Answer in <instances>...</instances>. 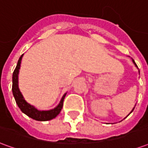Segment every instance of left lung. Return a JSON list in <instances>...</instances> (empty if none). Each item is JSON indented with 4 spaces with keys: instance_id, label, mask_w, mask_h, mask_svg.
<instances>
[{
    "instance_id": "left-lung-1",
    "label": "left lung",
    "mask_w": 148,
    "mask_h": 148,
    "mask_svg": "<svg viewBox=\"0 0 148 148\" xmlns=\"http://www.w3.org/2000/svg\"><path fill=\"white\" fill-rule=\"evenodd\" d=\"M132 62H133V63H134V64H135V66H136V67H137V65L136 64V62H135V61H134L133 59H132ZM139 72H140V71H139ZM134 108H135V107H134ZM134 108H133V109L132 110V112L134 110ZM131 112H130V113H131ZM130 113H129V114H130ZM129 114H128V115H129ZM128 115H127V116H128Z\"/></svg>"
}]
</instances>
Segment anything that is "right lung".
I'll use <instances>...</instances> for the list:
<instances>
[{
    "instance_id": "add662e5",
    "label": "right lung",
    "mask_w": 148,
    "mask_h": 148,
    "mask_svg": "<svg viewBox=\"0 0 148 148\" xmlns=\"http://www.w3.org/2000/svg\"><path fill=\"white\" fill-rule=\"evenodd\" d=\"M22 55L19 58L18 60L17 65L16 66V69L14 70V72L12 74V93H13V96H14L15 101L17 104L18 107L21 109V110L24 114H26L27 116L32 118L36 121H50L55 118L58 114L59 112H61L62 106H63V101L66 93H65L64 95L62 97L60 102L58 104V106H56L55 108L51 110H47V111H44V110H39L36 108H35L33 106H32L24 100V97L22 95V93L20 91L19 89V86H18V74H19V71H20V68H21V59L23 57Z\"/></svg>"
}]
</instances>
